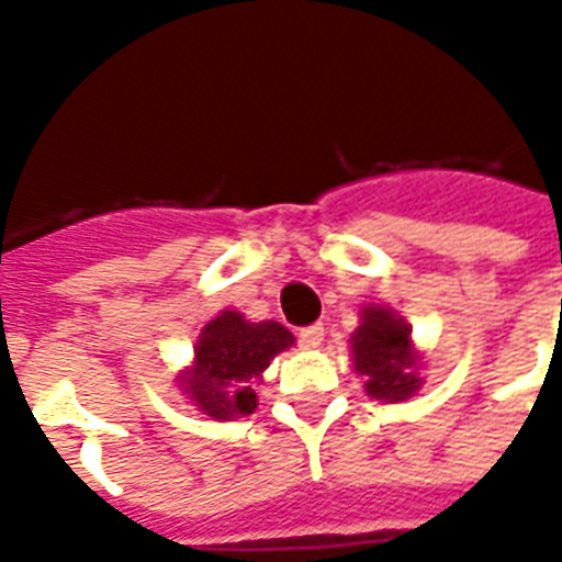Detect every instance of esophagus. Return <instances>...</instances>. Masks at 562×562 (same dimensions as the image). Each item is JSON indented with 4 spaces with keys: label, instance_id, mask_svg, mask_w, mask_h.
Masks as SVG:
<instances>
[{
    "label": "esophagus",
    "instance_id": "obj_1",
    "mask_svg": "<svg viewBox=\"0 0 562 562\" xmlns=\"http://www.w3.org/2000/svg\"><path fill=\"white\" fill-rule=\"evenodd\" d=\"M300 344L308 347V350H315L324 344V326L315 324V326H306V329H300Z\"/></svg>",
    "mask_w": 562,
    "mask_h": 562
}]
</instances>
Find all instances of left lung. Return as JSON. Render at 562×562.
Masks as SVG:
<instances>
[{
  "mask_svg": "<svg viewBox=\"0 0 562 562\" xmlns=\"http://www.w3.org/2000/svg\"><path fill=\"white\" fill-rule=\"evenodd\" d=\"M352 370L373 400L405 402L423 387V352L411 341V326L393 308L368 303L359 329L350 335Z\"/></svg>",
  "mask_w": 562,
  "mask_h": 562,
  "instance_id": "8db88e82",
  "label": "left lung"
}]
</instances>
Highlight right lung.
<instances>
[{"mask_svg": "<svg viewBox=\"0 0 562 562\" xmlns=\"http://www.w3.org/2000/svg\"><path fill=\"white\" fill-rule=\"evenodd\" d=\"M294 347V335L277 321H247L236 308H224L203 326L192 364L178 373V391L212 419L254 414L256 382L280 352Z\"/></svg>", "mask_w": 562, "mask_h": 562, "instance_id": "1", "label": "right lung"}]
</instances>
